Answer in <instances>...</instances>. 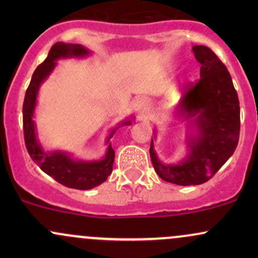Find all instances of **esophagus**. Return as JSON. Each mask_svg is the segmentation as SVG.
Segmentation results:
<instances>
[{"instance_id":"esophagus-1","label":"esophagus","mask_w":258,"mask_h":258,"mask_svg":"<svg viewBox=\"0 0 258 258\" xmlns=\"http://www.w3.org/2000/svg\"><path fill=\"white\" fill-rule=\"evenodd\" d=\"M136 106H137V109H136V110H137V114L139 115V117H143L144 115L147 114V110H148L146 100H144L143 98L138 99V100H137V104H136Z\"/></svg>"}]
</instances>
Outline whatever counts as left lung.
I'll list each match as a JSON object with an SVG mask.
<instances>
[{"mask_svg": "<svg viewBox=\"0 0 258 258\" xmlns=\"http://www.w3.org/2000/svg\"><path fill=\"white\" fill-rule=\"evenodd\" d=\"M200 79L184 88L176 114L184 116L195 133L186 138L189 154L179 164L166 165L158 159L150 143V158L161 179L178 185L203 184L214 177L239 142L240 106L227 67L209 47L194 46Z\"/></svg>", "mask_w": 258, "mask_h": 258, "instance_id": "left-lung-1", "label": "left lung"}]
</instances>
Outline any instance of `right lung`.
<instances>
[{
	"label": "right lung",
	"mask_w": 258,
	"mask_h": 258,
	"mask_svg": "<svg viewBox=\"0 0 258 258\" xmlns=\"http://www.w3.org/2000/svg\"><path fill=\"white\" fill-rule=\"evenodd\" d=\"M90 54V51L81 44L57 42L52 46L47 58L43 63L36 68L26 90L24 104H23V127H24L25 146L29 155L34 160V162L40 166L43 172H46L52 178L68 188L87 190L94 186L105 182L108 176H110L114 164L115 152L109 144L104 158L99 161H81L75 160L72 155L64 152H44L38 143L36 136V126L34 117L35 106H36L37 93L40 86L49 76L53 69L57 65V60L61 58H80ZM131 120L122 121L119 126L130 125ZM115 130L110 133L109 139L112 137Z\"/></svg>",
	"instance_id": "right-lung-1"
}]
</instances>
